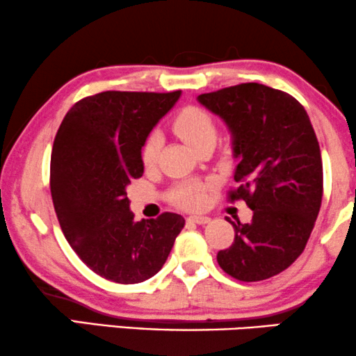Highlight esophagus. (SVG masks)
I'll use <instances>...</instances> for the list:
<instances>
[{
	"mask_svg": "<svg viewBox=\"0 0 356 356\" xmlns=\"http://www.w3.org/2000/svg\"><path fill=\"white\" fill-rule=\"evenodd\" d=\"M188 221L190 222H195V224H208L211 219H209L208 216H188Z\"/></svg>",
	"mask_w": 356,
	"mask_h": 356,
	"instance_id": "1",
	"label": "esophagus"
}]
</instances>
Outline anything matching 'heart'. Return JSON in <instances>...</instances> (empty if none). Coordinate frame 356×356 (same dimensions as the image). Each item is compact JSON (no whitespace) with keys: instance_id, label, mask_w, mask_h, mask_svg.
Here are the masks:
<instances>
[{"instance_id":"heart-1","label":"heart","mask_w":356,"mask_h":356,"mask_svg":"<svg viewBox=\"0 0 356 356\" xmlns=\"http://www.w3.org/2000/svg\"><path fill=\"white\" fill-rule=\"evenodd\" d=\"M172 129L180 138H184L197 152L204 147H214L218 138L216 122L211 114L202 108L188 106L182 109L174 119ZM161 147L163 137L159 132H152L145 138L142 147V163L145 168H153L156 164ZM204 190L207 187L200 182H184L172 188L171 198L179 207L198 208L204 202Z\"/></svg>"}]
</instances>
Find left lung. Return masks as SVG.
<instances>
[{
	"instance_id": "8db88e82",
	"label": "left lung",
	"mask_w": 356,
	"mask_h": 356,
	"mask_svg": "<svg viewBox=\"0 0 356 356\" xmlns=\"http://www.w3.org/2000/svg\"><path fill=\"white\" fill-rule=\"evenodd\" d=\"M232 135L230 200H245L252 222L232 224L234 243L218 253L224 273L243 282L287 269L307 247L323 200V161L305 108L289 93L240 83L197 98Z\"/></svg>"
}]
</instances>
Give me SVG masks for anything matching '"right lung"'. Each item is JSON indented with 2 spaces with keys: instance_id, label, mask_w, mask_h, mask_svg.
<instances>
[{
  "instance_id": "right-lung-1",
  "label": "right lung",
  "mask_w": 356,
  "mask_h": 356,
  "mask_svg": "<svg viewBox=\"0 0 356 356\" xmlns=\"http://www.w3.org/2000/svg\"><path fill=\"white\" fill-rule=\"evenodd\" d=\"M179 97L97 93L69 109L54 138L49 185L59 226L77 257L113 282L153 277L185 224L176 213L135 221L126 192L143 174L145 138Z\"/></svg>"
}]
</instances>
